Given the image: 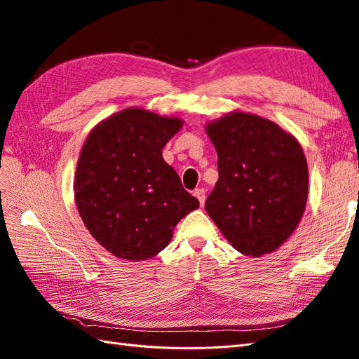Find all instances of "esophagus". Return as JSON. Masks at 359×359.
I'll return each instance as SVG.
<instances>
[{
	"instance_id": "1",
	"label": "esophagus",
	"mask_w": 359,
	"mask_h": 359,
	"mask_svg": "<svg viewBox=\"0 0 359 359\" xmlns=\"http://www.w3.org/2000/svg\"><path fill=\"white\" fill-rule=\"evenodd\" d=\"M193 194H194V196L198 198V201H199V205L202 206V205L205 203V190H203V189H196V190L193 191Z\"/></svg>"
}]
</instances>
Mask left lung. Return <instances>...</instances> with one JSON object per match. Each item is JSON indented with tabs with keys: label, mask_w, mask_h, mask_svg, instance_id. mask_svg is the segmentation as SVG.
Instances as JSON below:
<instances>
[{
	"label": "left lung",
	"mask_w": 359,
	"mask_h": 359,
	"mask_svg": "<svg viewBox=\"0 0 359 359\" xmlns=\"http://www.w3.org/2000/svg\"><path fill=\"white\" fill-rule=\"evenodd\" d=\"M205 130L219 157L206 212L240 253L276 252L297 229L307 203L309 169L299 142L269 119L240 111Z\"/></svg>",
	"instance_id": "1"
}]
</instances>
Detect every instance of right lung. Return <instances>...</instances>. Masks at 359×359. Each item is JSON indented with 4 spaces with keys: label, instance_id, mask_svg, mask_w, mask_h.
I'll use <instances>...</instances> for the list:
<instances>
[{
    "label": "right lung",
    "instance_id": "add662e5",
    "mask_svg": "<svg viewBox=\"0 0 359 359\" xmlns=\"http://www.w3.org/2000/svg\"><path fill=\"white\" fill-rule=\"evenodd\" d=\"M182 124L180 118L128 107L103 119L85 140L74 201L94 240L119 259L156 256L182 217L199 208L161 156Z\"/></svg>",
    "mask_w": 359,
    "mask_h": 359
}]
</instances>
